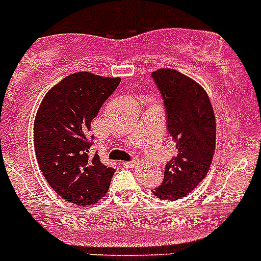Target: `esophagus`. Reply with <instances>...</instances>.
Instances as JSON below:
<instances>
[{
    "label": "esophagus",
    "mask_w": 261,
    "mask_h": 261,
    "mask_svg": "<svg viewBox=\"0 0 261 261\" xmlns=\"http://www.w3.org/2000/svg\"><path fill=\"white\" fill-rule=\"evenodd\" d=\"M139 164V160H134V161H130V162H124V166L126 167H134Z\"/></svg>",
    "instance_id": "1"
}]
</instances>
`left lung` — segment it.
<instances>
[{
    "label": "left lung",
    "mask_w": 261,
    "mask_h": 261,
    "mask_svg": "<svg viewBox=\"0 0 261 261\" xmlns=\"http://www.w3.org/2000/svg\"><path fill=\"white\" fill-rule=\"evenodd\" d=\"M165 99L167 131L177 155L165 167L162 185L152 190L160 200H179L206 177L216 150V118L204 87L171 68L151 73Z\"/></svg>",
    "instance_id": "8db88e82"
}]
</instances>
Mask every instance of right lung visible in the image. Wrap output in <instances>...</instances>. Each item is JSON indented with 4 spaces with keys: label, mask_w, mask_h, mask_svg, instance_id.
<instances>
[{
    "label": "right lung",
    "mask_w": 261,
    "mask_h": 261,
    "mask_svg": "<svg viewBox=\"0 0 261 261\" xmlns=\"http://www.w3.org/2000/svg\"><path fill=\"white\" fill-rule=\"evenodd\" d=\"M120 77L80 71L45 94L33 124L35 152L46 182L67 202L94 205L106 196L115 169L90 154L91 122Z\"/></svg>",
    "instance_id": "right-lung-1"
}]
</instances>
